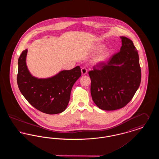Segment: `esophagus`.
<instances>
[{"mask_svg":"<svg viewBox=\"0 0 159 159\" xmlns=\"http://www.w3.org/2000/svg\"><path fill=\"white\" fill-rule=\"evenodd\" d=\"M81 72H82V75H86L88 73V70H87L86 68L83 67V68L81 69Z\"/></svg>","mask_w":159,"mask_h":159,"instance_id":"obj_1","label":"esophagus"}]
</instances>
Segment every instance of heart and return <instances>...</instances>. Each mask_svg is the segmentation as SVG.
I'll return each mask as SVG.
<instances>
[{
    "label": "heart",
    "mask_w": 159,
    "mask_h": 159,
    "mask_svg": "<svg viewBox=\"0 0 159 159\" xmlns=\"http://www.w3.org/2000/svg\"><path fill=\"white\" fill-rule=\"evenodd\" d=\"M103 44H97L92 48V52L97 53L93 58V62L95 64H101L105 62L110 55V51L109 49L104 48Z\"/></svg>",
    "instance_id": "obj_1"
}]
</instances>
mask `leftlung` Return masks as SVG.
Instances as JSON below:
<instances>
[{
    "label": "left lung",
    "mask_w": 159,
    "mask_h": 159,
    "mask_svg": "<svg viewBox=\"0 0 159 159\" xmlns=\"http://www.w3.org/2000/svg\"><path fill=\"white\" fill-rule=\"evenodd\" d=\"M120 51L107 63L89 71L92 100L101 110L111 111L123 108L131 101L141 80L139 55L133 42L120 36Z\"/></svg>",
    "instance_id": "obj_1"
}]
</instances>
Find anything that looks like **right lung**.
<instances>
[{
  "label": "right lung",
  "mask_w": 159,
  "mask_h": 159,
  "mask_svg": "<svg viewBox=\"0 0 159 159\" xmlns=\"http://www.w3.org/2000/svg\"><path fill=\"white\" fill-rule=\"evenodd\" d=\"M27 49L18 58L17 83L24 98L37 110L49 114L61 113L68 106L73 84L81 76L77 66L70 70H62L55 76L38 78L27 68Z\"/></svg>",
  "instance_id": "obj_1"
}]
</instances>
